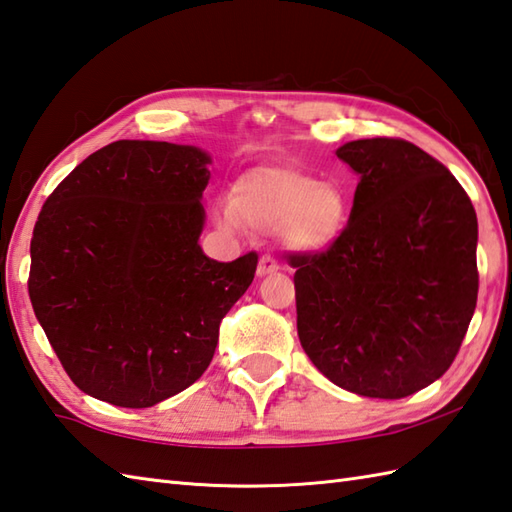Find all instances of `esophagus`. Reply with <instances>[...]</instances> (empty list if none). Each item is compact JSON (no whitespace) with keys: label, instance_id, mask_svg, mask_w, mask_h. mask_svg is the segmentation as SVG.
<instances>
[{"label":"esophagus","instance_id":"34e87169","mask_svg":"<svg viewBox=\"0 0 512 512\" xmlns=\"http://www.w3.org/2000/svg\"><path fill=\"white\" fill-rule=\"evenodd\" d=\"M280 269V263L278 260L274 258V256H269V254H263L260 256V260H258V269H256V274L263 278V276H267V274H276V271Z\"/></svg>","mask_w":512,"mask_h":512}]
</instances>
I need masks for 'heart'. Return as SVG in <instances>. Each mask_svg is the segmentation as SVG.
<instances>
[{"label":"heart","mask_w":512,"mask_h":512,"mask_svg":"<svg viewBox=\"0 0 512 512\" xmlns=\"http://www.w3.org/2000/svg\"><path fill=\"white\" fill-rule=\"evenodd\" d=\"M221 221L225 227L278 230L289 247L320 252L344 232L348 197L335 181H317L302 170L256 168L236 181Z\"/></svg>","instance_id":"1"}]
</instances>
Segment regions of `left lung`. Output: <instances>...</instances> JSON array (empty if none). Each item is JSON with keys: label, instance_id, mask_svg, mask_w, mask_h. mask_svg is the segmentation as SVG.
Listing matches in <instances>:
<instances>
[{"label": "left lung", "instance_id": "8db88e82", "mask_svg": "<svg viewBox=\"0 0 512 512\" xmlns=\"http://www.w3.org/2000/svg\"><path fill=\"white\" fill-rule=\"evenodd\" d=\"M359 175L324 252H293L298 335L339 388L403 399L456 359L478 302V217L458 179L399 138L337 149Z\"/></svg>", "mask_w": 512, "mask_h": 512}]
</instances>
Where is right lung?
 I'll return each mask as SVG.
<instances>
[{
    "label": "right lung",
    "mask_w": 512,
    "mask_h": 512,
    "mask_svg": "<svg viewBox=\"0 0 512 512\" xmlns=\"http://www.w3.org/2000/svg\"><path fill=\"white\" fill-rule=\"evenodd\" d=\"M210 155L118 140L43 203L30 241L34 315L70 379L118 407H151L195 383L258 254L217 263L199 247Z\"/></svg>",
    "instance_id": "right-lung-1"
}]
</instances>
